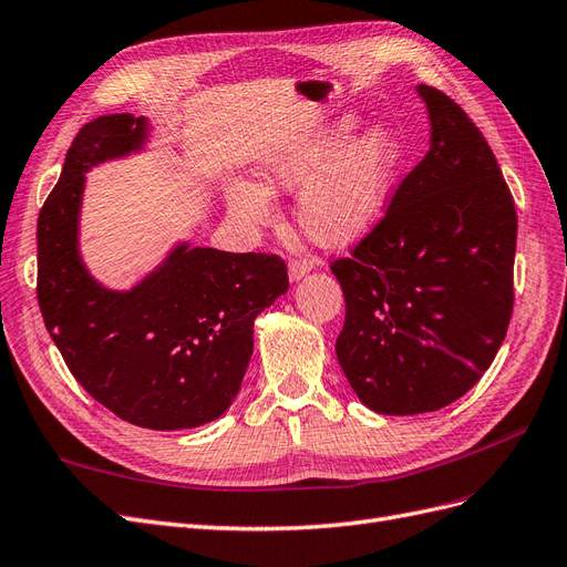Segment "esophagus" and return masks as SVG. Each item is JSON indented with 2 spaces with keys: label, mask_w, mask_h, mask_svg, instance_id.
<instances>
[{
  "label": "esophagus",
  "mask_w": 567,
  "mask_h": 567,
  "mask_svg": "<svg viewBox=\"0 0 567 567\" xmlns=\"http://www.w3.org/2000/svg\"><path fill=\"white\" fill-rule=\"evenodd\" d=\"M312 271V262L310 260H290V265H288V279H290V284H296V281H300L305 274H310Z\"/></svg>",
  "instance_id": "obj_1"
}]
</instances>
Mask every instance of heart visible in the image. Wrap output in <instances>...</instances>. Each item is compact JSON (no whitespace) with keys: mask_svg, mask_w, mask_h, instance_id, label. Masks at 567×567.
Wrapping results in <instances>:
<instances>
[{"mask_svg":"<svg viewBox=\"0 0 567 567\" xmlns=\"http://www.w3.org/2000/svg\"><path fill=\"white\" fill-rule=\"evenodd\" d=\"M359 127L340 115L305 136H296L262 158L257 179L225 186L227 210L246 229L269 227L277 208L271 194H293L298 227L326 248L354 246L381 225L404 163L398 130L385 123Z\"/></svg>","mask_w":567,"mask_h":567,"instance_id":"b5f03b06","label":"heart"}]
</instances>
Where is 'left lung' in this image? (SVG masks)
I'll return each instance as SVG.
<instances>
[{
	"label": "left lung",
	"mask_w": 567,
	"mask_h": 567,
	"mask_svg": "<svg viewBox=\"0 0 567 567\" xmlns=\"http://www.w3.org/2000/svg\"><path fill=\"white\" fill-rule=\"evenodd\" d=\"M431 148L381 225L331 271L346 293L336 354L375 414L414 416L463 398L499 352L513 310L518 219L485 136L416 84Z\"/></svg>",
	"instance_id": "8db88e82"
}]
</instances>
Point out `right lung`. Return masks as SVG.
<instances>
[{
    "label": "right lung",
    "mask_w": 567,
    "mask_h": 567,
    "mask_svg": "<svg viewBox=\"0 0 567 567\" xmlns=\"http://www.w3.org/2000/svg\"><path fill=\"white\" fill-rule=\"evenodd\" d=\"M151 120L99 115L68 148L38 219V300L75 381L127 423L184 431L219 419L241 390L255 317L288 290L281 257L179 241L125 290L80 255L87 173L144 153Z\"/></svg>",
    "instance_id": "obj_1"
}]
</instances>
